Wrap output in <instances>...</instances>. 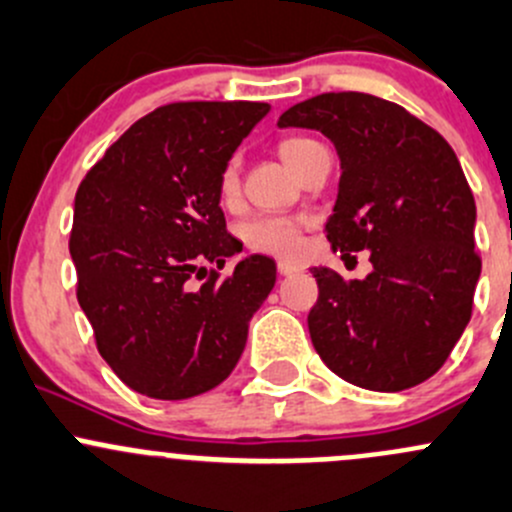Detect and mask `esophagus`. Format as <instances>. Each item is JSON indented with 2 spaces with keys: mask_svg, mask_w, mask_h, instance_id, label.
I'll list each match as a JSON object with an SVG mask.
<instances>
[{
  "mask_svg": "<svg viewBox=\"0 0 512 512\" xmlns=\"http://www.w3.org/2000/svg\"><path fill=\"white\" fill-rule=\"evenodd\" d=\"M298 271H301V266H296V263L278 261V273H281V276H293V273H298Z\"/></svg>",
  "mask_w": 512,
  "mask_h": 512,
  "instance_id": "esophagus-1",
  "label": "esophagus"
}]
</instances>
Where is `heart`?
Returning <instances> with one entry per match:
<instances>
[{"instance_id": "b5f03b06", "label": "heart", "mask_w": 512, "mask_h": 512, "mask_svg": "<svg viewBox=\"0 0 512 512\" xmlns=\"http://www.w3.org/2000/svg\"><path fill=\"white\" fill-rule=\"evenodd\" d=\"M316 144L311 139H286L281 144V156L288 164V169H293L296 159L301 156V151H306L308 146ZM239 191V174H236V166L229 164L221 174V194L224 199ZM244 241L251 249L263 251V254L273 256H296L301 251V221L288 219V216H258V219L249 221L244 226Z\"/></svg>"}]
</instances>
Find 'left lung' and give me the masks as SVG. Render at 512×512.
<instances>
[{"label": "left lung", "instance_id": "1", "mask_svg": "<svg viewBox=\"0 0 512 512\" xmlns=\"http://www.w3.org/2000/svg\"><path fill=\"white\" fill-rule=\"evenodd\" d=\"M281 129L321 131L341 159L326 236L333 251H371L346 281L313 268V348L343 381L396 393L433 376L473 311L480 278L475 199L448 141L403 106L338 91L283 111Z\"/></svg>", "mask_w": 512, "mask_h": 512}]
</instances>
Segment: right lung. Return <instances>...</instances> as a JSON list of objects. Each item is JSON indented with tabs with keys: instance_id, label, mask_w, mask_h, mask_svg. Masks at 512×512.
Here are the masks:
<instances>
[{
	"instance_id": "obj_1",
	"label": "right lung",
	"mask_w": 512,
	"mask_h": 512,
	"mask_svg": "<svg viewBox=\"0 0 512 512\" xmlns=\"http://www.w3.org/2000/svg\"><path fill=\"white\" fill-rule=\"evenodd\" d=\"M261 101L159 106L79 184L69 254L79 306L111 371L141 396L184 401L229 378L276 283L254 254L229 278H191L241 254L221 211V174L268 114Z\"/></svg>"
}]
</instances>
